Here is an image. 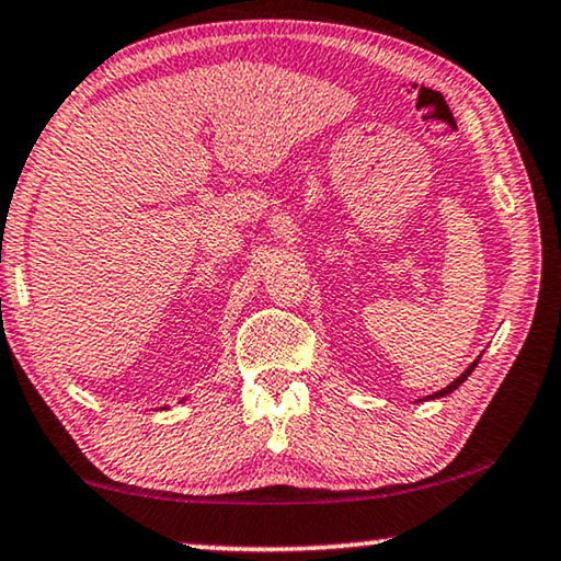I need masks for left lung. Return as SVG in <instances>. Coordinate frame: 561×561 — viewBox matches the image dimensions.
I'll return each mask as SVG.
<instances>
[{
    "label": "left lung",
    "mask_w": 561,
    "mask_h": 561,
    "mask_svg": "<svg viewBox=\"0 0 561 561\" xmlns=\"http://www.w3.org/2000/svg\"><path fill=\"white\" fill-rule=\"evenodd\" d=\"M476 365H479V360H473L471 365H468V367H466V370H463L461 375H458V378H456L454 382H450V386H448V388H443V390H438V392H433V396H431V398H440V396H448V392H454V390H456L458 386H461V382H463V380L468 378V375H471V373H473V367H476Z\"/></svg>",
    "instance_id": "left-lung-1"
}]
</instances>
